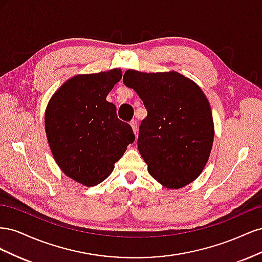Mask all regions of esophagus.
Returning a JSON list of instances; mask_svg holds the SVG:
<instances>
[{
	"label": "esophagus",
	"mask_w": 262,
	"mask_h": 262,
	"mask_svg": "<svg viewBox=\"0 0 262 262\" xmlns=\"http://www.w3.org/2000/svg\"><path fill=\"white\" fill-rule=\"evenodd\" d=\"M130 125L132 126V130H133L134 134H137L138 133V123H137V121L136 120L130 121Z\"/></svg>",
	"instance_id": "1"
}]
</instances>
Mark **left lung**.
Instances as JSON below:
<instances>
[{
	"label": "left lung",
	"instance_id": "1",
	"mask_svg": "<svg viewBox=\"0 0 262 262\" xmlns=\"http://www.w3.org/2000/svg\"><path fill=\"white\" fill-rule=\"evenodd\" d=\"M123 83L139 94L147 110L138 148L148 173L166 188L187 186L201 173L213 144V118L205 95L176 72L128 70Z\"/></svg>",
	"mask_w": 262,
	"mask_h": 262
}]
</instances>
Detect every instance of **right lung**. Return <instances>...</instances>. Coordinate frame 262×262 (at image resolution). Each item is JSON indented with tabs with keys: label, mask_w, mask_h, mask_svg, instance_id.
<instances>
[{
	"label": "right lung",
	"mask_w": 262,
	"mask_h": 262,
	"mask_svg": "<svg viewBox=\"0 0 262 262\" xmlns=\"http://www.w3.org/2000/svg\"><path fill=\"white\" fill-rule=\"evenodd\" d=\"M121 71L77 75L50 99L45 126L55 162L70 178L87 187L104 181L133 143L131 125L118 119L106 100Z\"/></svg>",
	"instance_id": "right-lung-1"
}]
</instances>
